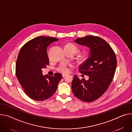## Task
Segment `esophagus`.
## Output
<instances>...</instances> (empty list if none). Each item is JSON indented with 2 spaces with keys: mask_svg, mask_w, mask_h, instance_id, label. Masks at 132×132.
<instances>
[{
  "mask_svg": "<svg viewBox=\"0 0 132 132\" xmlns=\"http://www.w3.org/2000/svg\"><path fill=\"white\" fill-rule=\"evenodd\" d=\"M67 75V74H62V76L63 77H64L65 76H66Z\"/></svg>",
  "mask_w": 132,
  "mask_h": 132,
  "instance_id": "obj_1",
  "label": "esophagus"
}]
</instances>
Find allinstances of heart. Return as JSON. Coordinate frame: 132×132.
Masks as SVG:
<instances>
[{
    "label": "heart",
    "instance_id": "b5f03b06",
    "mask_svg": "<svg viewBox=\"0 0 132 132\" xmlns=\"http://www.w3.org/2000/svg\"><path fill=\"white\" fill-rule=\"evenodd\" d=\"M69 47L73 48L75 50L76 52H77V50H78L77 47H76L75 45H74V44H71V43L68 44H67V45L65 46V47ZM85 58H84V60H85ZM59 71H61V72H62V73H67V71H68V69L66 68V66H62L61 67H60V68H59Z\"/></svg>",
    "mask_w": 132,
    "mask_h": 132
}]
</instances>
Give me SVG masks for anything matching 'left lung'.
Returning a JSON list of instances; mask_svg holds the SVG:
<instances>
[{
    "label": "left lung",
    "instance_id": "8db88e82",
    "mask_svg": "<svg viewBox=\"0 0 132 132\" xmlns=\"http://www.w3.org/2000/svg\"><path fill=\"white\" fill-rule=\"evenodd\" d=\"M74 42L89 48L87 59L79 66V71L89 79H80L75 75L71 89L78 99L91 102L100 98L111 84L117 65L116 55L110 45L98 37L86 36Z\"/></svg>",
    "mask_w": 132,
    "mask_h": 132
}]
</instances>
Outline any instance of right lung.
<instances>
[{
	"mask_svg": "<svg viewBox=\"0 0 132 132\" xmlns=\"http://www.w3.org/2000/svg\"><path fill=\"white\" fill-rule=\"evenodd\" d=\"M59 39L51 37H36L21 48L16 64V76L25 92L30 98L43 101L50 98L57 90L62 75H43L42 68L49 65L47 46Z\"/></svg>",
	"mask_w": 132,
	"mask_h": 132,
	"instance_id": "obj_1",
	"label": "right lung"
}]
</instances>
